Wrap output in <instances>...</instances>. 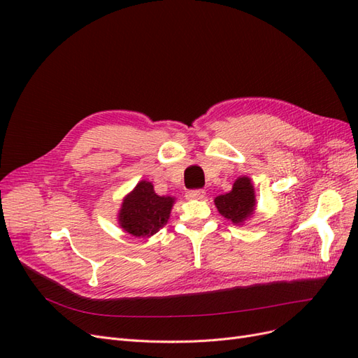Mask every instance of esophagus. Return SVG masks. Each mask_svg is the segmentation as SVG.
Instances as JSON below:
<instances>
[{"label":"esophagus","instance_id":"1","mask_svg":"<svg viewBox=\"0 0 358 358\" xmlns=\"http://www.w3.org/2000/svg\"><path fill=\"white\" fill-rule=\"evenodd\" d=\"M206 196V191L204 189H189V191H187V194H185V197L188 199V200H200V199H203Z\"/></svg>","mask_w":358,"mask_h":358}]
</instances>
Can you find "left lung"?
I'll list each match as a JSON object with an SVG mask.
<instances>
[{"mask_svg":"<svg viewBox=\"0 0 358 358\" xmlns=\"http://www.w3.org/2000/svg\"><path fill=\"white\" fill-rule=\"evenodd\" d=\"M215 206L224 218L233 224L241 225L251 218L255 210V192L251 179L246 176L237 178L230 192L215 199Z\"/></svg>","mask_w":358,"mask_h":358,"instance_id":"8db88e82","label":"left lung"}]
</instances>
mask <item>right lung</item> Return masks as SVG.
I'll list each match as a JSON object with an SVG mask.
<instances>
[{
	"instance_id": "right-lung-1",
	"label": "right lung",
	"mask_w": 358,
	"mask_h": 358,
	"mask_svg": "<svg viewBox=\"0 0 358 358\" xmlns=\"http://www.w3.org/2000/svg\"><path fill=\"white\" fill-rule=\"evenodd\" d=\"M173 203V197L155 194L150 182H138L122 201L117 215L119 225L136 237H150L167 224Z\"/></svg>"
}]
</instances>
